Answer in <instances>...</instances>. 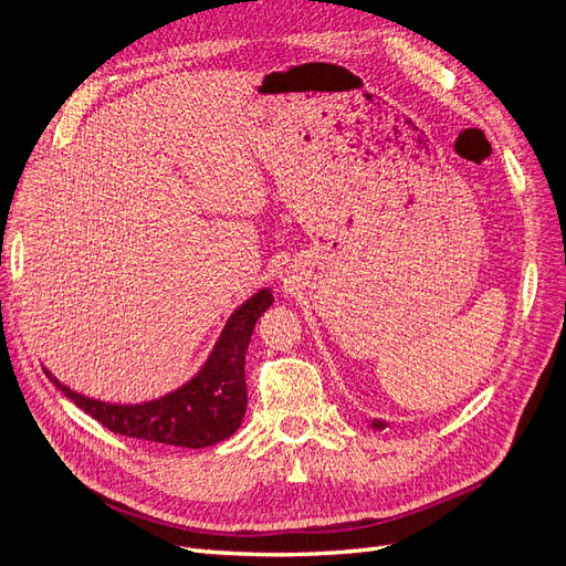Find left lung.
<instances>
[{
    "mask_svg": "<svg viewBox=\"0 0 566 566\" xmlns=\"http://www.w3.org/2000/svg\"><path fill=\"white\" fill-rule=\"evenodd\" d=\"M390 422H386V420H380V418H374L371 420V429H376V432H382V429H386Z\"/></svg>",
    "mask_w": 566,
    "mask_h": 566,
    "instance_id": "8db88e82",
    "label": "left lung"
}]
</instances>
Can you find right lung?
<instances>
[{"mask_svg": "<svg viewBox=\"0 0 566 566\" xmlns=\"http://www.w3.org/2000/svg\"><path fill=\"white\" fill-rule=\"evenodd\" d=\"M271 304V287H260L237 306L205 365L184 386L163 397L137 403L102 401L66 388L49 369L46 376L64 397L111 432L165 446L207 448L230 439L243 422L248 406L245 350L258 318Z\"/></svg>", "mask_w": 566, "mask_h": 566, "instance_id": "add662e5", "label": "right lung"}]
</instances>
